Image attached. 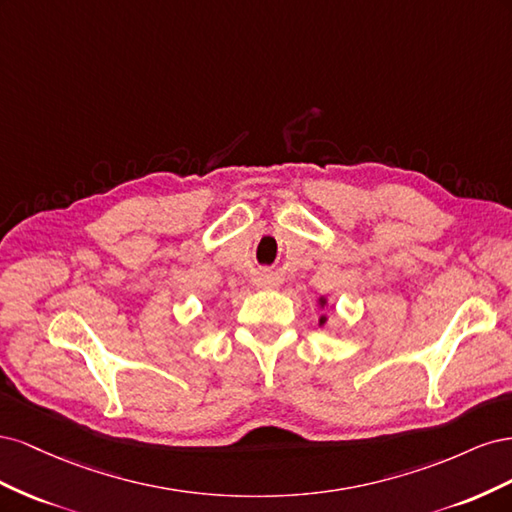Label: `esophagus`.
Instances as JSON below:
<instances>
[{
	"instance_id": "34e87169",
	"label": "esophagus",
	"mask_w": 512,
	"mask_h": 512,
	"mask_svg": "<svg viewBox=\"0 0 512 512\" xmlns=\"http://www.w3.org/2000/svg\"><path fill=\"white\" fill-rule=\"evenodd\" d=\"M262 284H265V286H273L275 282H273V280H262Z\"/></svg>"
}]
</instances>
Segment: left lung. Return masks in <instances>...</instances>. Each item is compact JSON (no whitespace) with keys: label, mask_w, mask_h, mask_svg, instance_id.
<instances>
[{"label":"left lung","mask_w":512,"mask_h":512,"mask_svg":"<svg viewBox=\"0 0 512 512\" xmlns=\"http://www.w3.org/2000/svg\"><path fill=\"white\" fill-rule=\"evenodd\" d=\"M320 305H322V307L327 305V299H320ZM324 322H327V316H322V318H320V324H324Z\"/></svg>","instance_id":"obj_1"}]
</instances>
